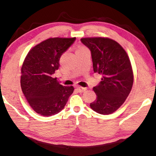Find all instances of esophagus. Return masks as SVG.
<instances>
[{
    "instance_id": "obj_1",
    "label": "esophagus",
    "mask_w": 156,
    "mask_h": 156,
    "mask_svg": "<svg viewBox=\"0 0 156 156\" xmlns=\"http://www.w3.org/2000/svg\"><path fill=\"white\" fill-rule=\"evenodd\" d=\"M76 88H77V90H78L79 93H83L86 90V88H83V87L78 86Z\"/></svg>"
}]
</instances>
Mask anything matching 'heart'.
<instances>
[{"label": "heart", "instance_id": "1", "mask_svg": "<svg viewBox=\"0 0 156 156\" xmlns=\"http://www.w3.org/2000/svg\"><path fill=\"white\" fill-rule=\"evenodd\" d=\"M81 48H80V49H81Z\"/></svg>", "mask_w": 156, "mask_h": 156}]
</instances>
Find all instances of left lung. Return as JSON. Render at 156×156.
<instances>
[{"label":"left lung","mask_w":156,"mask_h":156,"mask_svg":"<svg viewBox=\"0 0 156 156\" xmlns=\"http://www.w3.org/2000/svg\"><path fill=\"white\" fill-rule=\"evenodd\" d=\"M90 49L94 73L103 76L93 88L97 98L90 106L102 115H108L119 108L129 95L133 83V73L127 53L116 41L108 38H81Z\"/></svg>","instance_id":"1"}]
</instances>
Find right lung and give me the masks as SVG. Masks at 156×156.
Returning <instances> with one entry per match:
<instances>
[{
	"label": "right lung",
	"instance_id": "1",
	"mask_svg": "<svg viewBox=\"0 0 156 156\" xmlns=\"http://www.w3.org/2000/svg\"><path fill=\"white\" fill-rule=\"evenodd\" d=\"M76 38H51L33 47L24 60L20 86L30 107L37 113L51 116L64 108L73 93V86H63L53 78L64 52Z\"/></svg>",
	"mask_w": 156,
	"mask_h": 156
}]
</instances>
